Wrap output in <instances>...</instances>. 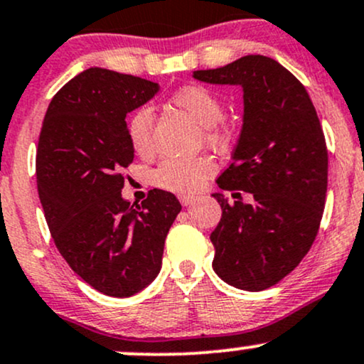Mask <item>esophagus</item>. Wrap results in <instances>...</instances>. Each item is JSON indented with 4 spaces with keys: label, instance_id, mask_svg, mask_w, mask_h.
Returning <instances> with one entry per match:
<instances>
[{
    "label": "esophagus",
    "instance_id": "1",
    "mask_svg": "<svg viewBox=\"0 0 364 364\" xmlns=\"http://www.w3.org/2000/svg\"><path fill=\"white\" fill-rule=\"evenodd\" d=\"M178 198H179V201H181L183 207H188V205L193 203L195 201V196H190V195H178Z\"/></svg>",
    "mask_w": 364,
    "mask_h": 364
}]
</instances>
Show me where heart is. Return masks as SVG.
<instances>
[{
  "label": "heart",
  "mask_w": 364,
  "mask_h": 364,
  "mask_svg": "<svg viewBox=\"0 0 364 364\" xmlns=\"http://www.w3.org/2000/svg\"><path fill=\"white\" fill-rule=\"evenodd\" d=\"M173 103L183 108L200 127L208 146L220 147L227 140V132L218 122L224 118V107L212 91L201 86H188L173 96ZM152 125L154 113L144 105L130 115L127 122L130 146L137 154H147L152 149ZM215 173V164L210 157L198 159H166L152 173V183L173 193H195Z\"/></svg>",
  "instance_id": "1"
}]
</instances>
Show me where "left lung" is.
Masks as SVG:
<instances>
[{"label":"left lung","instance_id":"left-lung-1","mask_svg":"<svg viewBox=\"0 0 364 364\" xmlns=\"http://www.w3.org/2000/svg\"><path fill=\"white\" fill-rule=\"evenodd\" d=\"M208 85L242 87V130L222 190L251 193L229 203L213 193L222 218L210 240L213 271L239 290L261 291L299 266L317 235L327 193V149L304 85L266 55H244L193 71ZM240 195V193H234Z\"/></svg>","mask_w":364,"mask_h":364}]
</instances>
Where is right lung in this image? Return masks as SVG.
<instances>
[{"label":"right lung","mask_w":364,"mask_h":364,"mask_svg":"<svg viewBox=\"0 0 364 364\" xmlns=\"http://www.w3.org/2000/svg\"><path fill=\"white\" fill-rule=\"evenodd\" d=\"M157 91V82L90 68L57 91L38 137L37 188L52 239L77 277L117 299L154 282L181 212L157 188L135 208L122 196V171L134 161L125 117Z\"/></svg>","instance_id":"add662e5"}]
</instances>
